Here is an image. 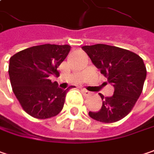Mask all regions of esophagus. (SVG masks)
I'll return each mask as SVG.
<instances>
[{
	"instance_id": "obj_1",
	"label": "esophagus",
	"mask_w": 154,
	"mask_h": 154,
	"mask_svg": "<svg viewBox=\"0 0 154 154\" xmlns=\"http://www.w3.org/2000/svg\"><path fill=\"white\" fill-rule=\"evenodd\" d=\"M81 92H82V94H83L84 96H88L89 94H90V92L85 88H81Z\"/></svg>"
}]
</instances>
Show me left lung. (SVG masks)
<instances>
[{"instance_id": "1", "label": "left lung", "mask_w": 154, "mask_h": 154, "mask_svg": "<svg viewBox=\"0 0 154 154\" xmlns=\"http://www.w3.org/2000/svg\"><path fill=\"white\" fill-rule=\"evenodd\" d=\"M82 49L114 88L112 96L100 94V110L89 112V116L103 123L119 121L131 112L142 93L146 77L143 60L131 51L105 44L84 46Z\"/></svg>"}]
</instances>
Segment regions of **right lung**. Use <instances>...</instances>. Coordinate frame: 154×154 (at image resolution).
Segmentation results:
<instances>
[{
  "label": "right lung",
  "mask_w": 154,
  "mask_h": 154,
  "mask_svg": "<svg viewBox=\"0 0 154 154\" xmlns=\"http://www.w3.org/2000/svg\"><path fill=\"white\" fill-rule=\"evenodd\" d=\"M70 49L69 45L44 44L20 51L10 58L8 73L13 92L32 117L48 119L62 110L71 87L60 88L49 77L59 76L57 68Z\"/></svg>",
  "instance_id": "obj_1"
}]
</instances>
